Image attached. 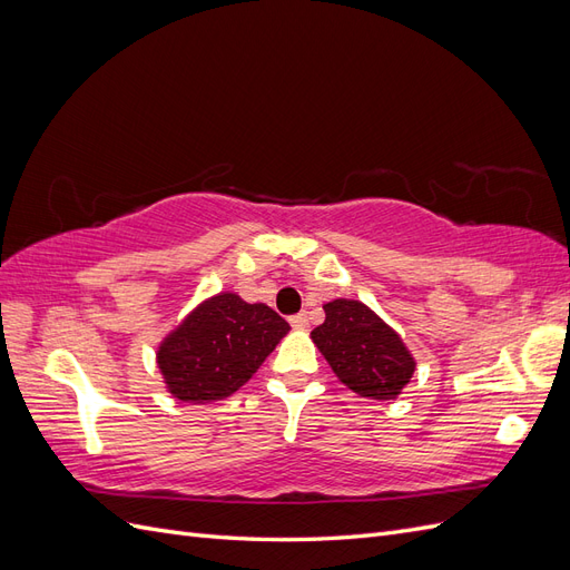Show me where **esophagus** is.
I'll return each instance as SVG.
<instances>
[{
	"label": "esophagus",
	"mask_w": 570,
	"mask_h": 570,
	"mask_svg": "<svg viewBox=\"0 0 570 570\" xmlns=\"http://www.w3.org/2000/svg\"><path fill=\"white\" fill-rule=\"evenodd\" d=\"M289 323L295 325V327H306L308 325V316H306V312H299L295 316H289Z\"/></svg>",
	"instance_id": "1"
}]
</instances>
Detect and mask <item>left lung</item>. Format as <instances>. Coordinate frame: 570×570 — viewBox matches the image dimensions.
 I'll return each mask as SVG.
<instances>
[{
    "label": "left lung",
    "mask_w": 570,
    "mask_h": 570,
    "mask_svg": "<svg viewBox=\"0 0 570 570\" xmlns=\"http://www.w3.org/2000/svg\"><path fill=\"white\" fill-rule=\"evenodd\" d=\"M323 312L312 340L340 381L361 396L394 400L416 371L402 337L356 299H333Z\"/></svg>",
    "instance_id": "obj_1"
}]
</instances>
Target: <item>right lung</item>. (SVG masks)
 I'll list each match as a JSON object with an SVG mask.
<instances>
[{
    "mask_svg": "<svg viewBox=\"0 0 570 570\" xmlns=\"http://www.w3.org/2000/svg\"><path fill=\"white\" fill-rule=\"evenodd\" d=\"M287 331L271 306L220 292L161 342L157 364L176 400L209 404L243 387Z\"/></svg>",
    "mask_w": 570,
    "mask_h": 570,
    "instance_id": "add662e5",
    "label": "right lung"
}]
</instances>
